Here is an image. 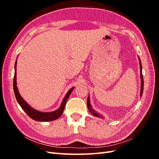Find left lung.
I'll return each instance as SVG.
<instances>
[{
    "label": "left lung",
    "instance_id": "1",
    "mask_svg": "<svg viewBox=\"0 0 159 159\" xmlns=\"http://www.w3.org/2000/svg\"><path fill=\"white\" fill-rule=\"evenodd\" d=\"M139 64H140V70H141V96H142L143 95V87H144V81H143V74H142V65H141V61L140 60V59H139ZM87 105H88V109L89 111V112L93 115L95 117H99L100 116L102 117V115H100L99 113H98L97 112L95 111L91 108V104H90V101H89V97L88 96V101H87Z\"/></svg>",
    "mask_w": 159,
    "mask_h": 159
}]
</instances>
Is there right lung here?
<instances>
[{
  "mask_svg": "<svg viewBox=\"0 0 159 159\" xmlns=\"http://www.w3.org/2000/svg\"><path fill=\"white\" fill-rule=\"evenodd\" d=\"M14 68H15V71H14V81H13V88H14V95H15L16 99L17 102H18L19 105H20V107L22 108V109L25 111L26 113V114L29 116L30 118H32L34 120H36L38 121H54V120L59 118L61 114L63 113V111L64 110L66 103L67 102V100H68L70 95L71 94V91H73L74 88H71L68 93H67L65 98L63 99V102H62L60 107L57 109L55 111L50 112V113H43L38 111L35 109L32 108L29 105H28L25 100H24L22 97L20 96V93L18 92V90L16 86V61L15 63V66H14Z\"/></svg>",
  "mask_w": 159,
  "mask_h": 159,
  "instance_id": "add662e5",
  "label": "right lung"
}]
</instances>
